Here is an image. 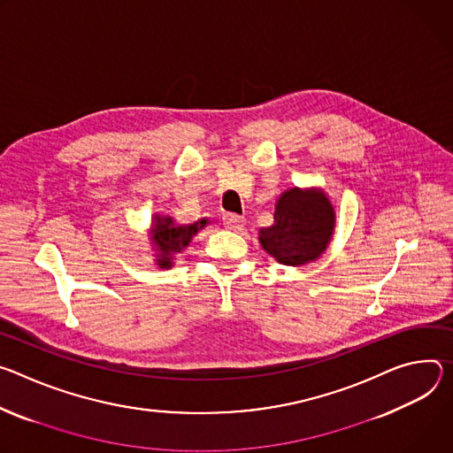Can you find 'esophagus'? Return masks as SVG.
<instances>
[{
	"label": "esophagus",
	"instance_id": "esophagus-1",
	"mask_svg": "<svg viewBox=\"0 0 453 453\" xmlns=\"http://www.w3.org/2000/svg\"><path fill=\"white\" fill-rule=\"evenodd\" d=\"M244 218H241V216H237V214H225L223 216V225L228 228V230H242V226H244Z\"/></svg>",
	"mask_w": 453,
	"mask_h": 453
}]
</instances>
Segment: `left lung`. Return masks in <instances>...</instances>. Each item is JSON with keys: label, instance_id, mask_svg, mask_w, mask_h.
<instances>
[{"label": "left lung", "instance_id": "1", "mask_svg": "<svg viewBox=\"0 0 453 453\" xmlns=\"http://www.w3.org/2000/svg\"><path fill=\"white\" fill-rule=\"evenodd\" d=\"M336 212L320 187H291L275 201L273 225L259 230L265 252L286 266H303L319 259L331 242Z\"/></svg>", "mask_w": 453, "mask_h": 453}]
</instances>
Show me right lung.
Segmentation results:
<instances>
[{"instance_id":"obj_1","label":"right lung","mask_w":453,"mask_h":453,"mask_svg":"<svg viewBox=\"0 0 453 453\" xmlns=\"http://www.w3.org/2000/svg\"><path fill=\"white\" fill-rule=\"evenodd\" d=\"M209 225V219H197L190 225H180L171 216L155 214L150 218V228L147 237L150 241V250L155 252V263L162 270H169L174 265V257L181 254L190 244L192 237Z\"/></svg>"}]
</instances>
